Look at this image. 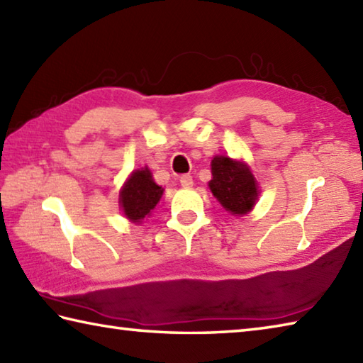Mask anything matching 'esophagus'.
<instances>
[{
	"label": "esophagus",
	"mask_w": 363,
	"mask_h": 363,
	"mask_svg": "<svg viewBox=\"0 0 363 363\" xmlns=\"http://www.w3.org/2000/svg\"><path fill=\"white\" fill-rule=\"evenodd\" d=\"M180 183H182L183 188H191V186H193V177H191L189 174L182 175L180 177Z\"/></svg>",
	"instance_id": "obj_1"
}]
</instances>
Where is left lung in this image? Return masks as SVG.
<instances>
[{
	"label": "left lung",
	"mask_w": 363,
	"mask_h": 363,
	"mask_svg": "<svg viewBox=\"0 0 363 363\" xmlns=\"http://www.w3.org/2000/svg\"><path fill=\"white\" fill-rule=\"evenodd\" d=\"M211 175L208 186L211 193L232 215H245L255 207L257 199V184L250 169L243 162L215 156L211 161Z\"/></svg>",
	"instance_id": "8db88e82"
}]
</instances>
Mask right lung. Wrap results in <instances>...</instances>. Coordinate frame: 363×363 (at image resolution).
Masks as SVG:
<instances>
[{"instance_id":"right-lung-1","label":"right lung","mask_w":363,"mask_h":363,"mask_svg":"<svg viewBox=\"0 0 363 363\" xmlns=\"http://www.w3.org/2000/svg\"><path fill=\"white\" fill-rule=\"evenodd\" d=\"M161 194L162 188L153 182L152 174L145 167L129 177L120 193V203L129 220L140 223L160 202Z\"/></svg>"}]
</instances>
